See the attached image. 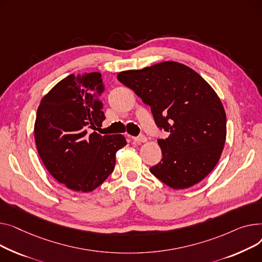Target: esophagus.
<instances>
[{
  "mask_svg": "<svg viewBox=\"0 0 262 262\" xmlns=\"http://www.w3.org/2000/svg\"><path fill=\"white\" fill-rule=\"evenodd\" d=\"M132 140H133L134 142H136V143H145V142H147V138H146V136H144V135L132 137Z\"/></svg>",
  "mask_w": 262,
  "mask_h": 262,
  "instance_id": "34e87169",
  "label": "esophagus"
}]
</instances>
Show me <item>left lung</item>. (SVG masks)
<instances>
[{
  "instance_id": "1",
  "label": "left lung",
  "mask_w": 262,
  "mask_h": 262,
  "mask_svg": "<svg viewBox=\"0 0 262 262\" xmlns=\"http://www.w3.org/2000/svg\"><path fill=\"white\" fill-rule=\"evenodd\" d=\"M117 79L150 105L159 128L161 162L150 172L173 189L202 181L217 165L226 138V115L213 89L192 69L165 61L120 72Z\"/></svg>"
}]
</instances>
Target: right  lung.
Wrapping results in <instances>:
<instances>
[{"label": "right lung", "mask_w": 262, "mask_h": 262, "mask_svg": "<svg viewBox=\"0 0 262 262\" xmlns=\"http://www.w3.org/2000/svg\"><path fill=\"white\" fill-rule=\"evenodd\" d=\"M103 90L100 73L72 74L38 106L34 132L39 157L54 179L74 191L96 189L113 172L116 152L127 145L121 134L90 130L105 118L99 99Z\"/></svg>", "instance_id": "add662e5"}]
</instances>
